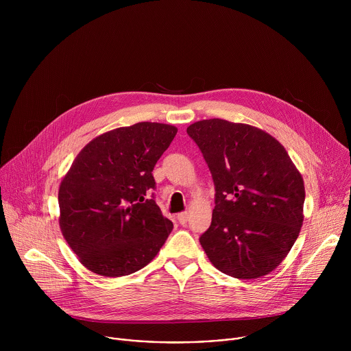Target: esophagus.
Instances as JSON below:
<instances>
[{
  "mask_svg": "<svg viewBox=\"0 0 351 351\" xmlns=\"http://www.w3.org/2000/svg\"><path fill=\"white\" fill-rule=\"evenodd\" d=\"M187 219H189V214H187L186 211L178 214V221H179L180 225H186V223H187Z\"/></svg>",
  "mask_w": 351,
  "mask_h": 351,
  "instance_id": "esophagus-1",
  "label": "esophagus"
}]
</instances>
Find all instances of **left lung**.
<instances>
[{
    "label": "left lung",
    "instance_id": "left-lung-1",
    "mask_svg": "<svg viewBox=\"0 0 351 351\" xmlns=\"http://www.w3.org/2000/svg\"><path fill=\"white\" fill-rule=\"evenodd\" d=\"M187 134L202 152L215 186L210 228L199 236L221 272L256 279L287 256L303 225L304 182L271 134L223 119L198 121Z\"/></svg>",
    "mask_w": 351,
    "mask_h": 351
}]
</instances>
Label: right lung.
Returning <instances> with one entry per match:
<instances>
[{
    "mask_svg": "<svg viewBox=\"0 0 351 351\" xmlns=\"http://www.w3.org/2000/svg\"><path fill=\"white\" fill-rule=\"evenodd\" d=\"M176 133L138 122L95 137L75 158L58 191L60 226L91 272L130 275L158 254L173 223L152 193L153 169Z\"/></svg>",
    "mask_w": 351,
    "mask_h": 351,
    "instance_id": "right-lung-1",
    "label": "right lung"
}]
</instances>
